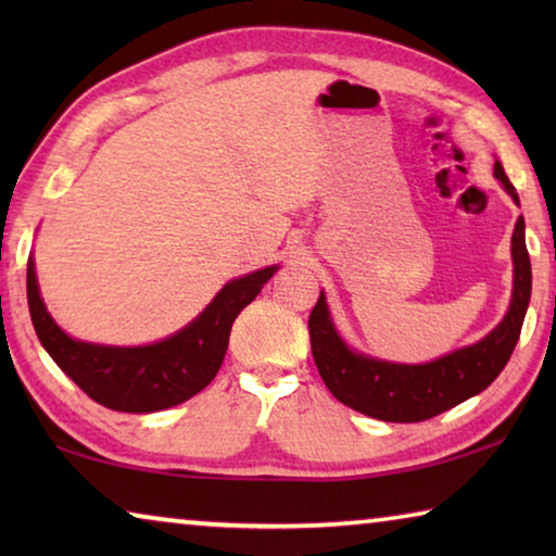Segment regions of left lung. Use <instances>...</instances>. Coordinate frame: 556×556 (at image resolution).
<instances>
[{"instance_id":"obj_1","label":"left lung","mask_w":556,"mask_h":556,"mask_svg":"<svg viewBox=\"0 0 556 556\" xmlns=\"http://www.w3.org/2000/svg\"><path fill=\"white\" fill-rule=\"evenodd\" d=\"M493 174L507 195L520 205L515 186L505 176L501 162ZM513 299L507 314L491 333L473 345L458 348L431 363L407 365L357 353L336 331L331 312L321 291L312 316V353L318 375L338 402L382 421H425L437 417L473 394L483 392L510 361L532 294V267L525 244V218L513 230Z\"/></svg>"}]
</instances>
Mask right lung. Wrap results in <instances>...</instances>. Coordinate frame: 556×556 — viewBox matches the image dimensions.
<instances>
[{"label": "right lung", "instance_id": "right-lung-1", "mask_svg": "<svg viewBox=\"0 0 556 556\" xmlns=\"http://www.w3.org/2000/svg\"><path fill=\"white\" fill-rule=\"evenodd\" d=\"M279 265L230 279L181 331L149 345H102L71 338L46 312L34 257L26 265L29 314L46 353L98 404L147 414L176 407L218 375L230 328L244 306L275 277Z\"/></svg>", "mask_w": 556, "mask_h": 556}]
</instances>
